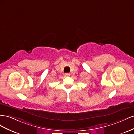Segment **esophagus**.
Here are the masks:
<instances>
[{"label": "esophagus", "instance_id": "1", "mask_svg": "<svg viewBox=\"0 0 134 134\" xmlns=\"http://www.w3.org/2000/svg\"><path fill=\"white\" fill-rule=\"evenodd\" d=\"M70 75V73H65V76H69Z\"/></svg>", "mask_w": 134, "mask_h": 134}]
</instances>
